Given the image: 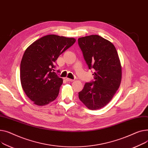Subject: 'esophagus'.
I'll return each mask as SVG.
<instances>
[{
    "instance_id": "obj_1",
    "label": "esophagus",
    "mask_w": 148,
    "mask_h": 148,
    "mask_svg": "<svg viewBox=\"0 0 148 148\" xmlns=\"http://www.w3.org/2000/svg\"><path fill=\"white\" fill-rule=\"evenodd\" d=\"M66 80L67 81H69V82H73L74 81V79H69V78H66Z\"/></svg>"
}]
</instances>
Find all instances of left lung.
<instances>
[{"label":"left lung","mask_w":148,"mask_h":148,"mask_svg":"<svg viewBox=\"0 0 148 148\" xmlns=\"http://www.w3.org/2000/svg\"><path fill=\"white\" fill-rule=\"evenodd\" d=\"M88 69H94V80L86 82L79 93L80 100L91 110L105 106L112 100L121 84L122 72L115 46L99 35L78 39Z\"/></svg>","instance_id":"obj_1"}]
</instances>
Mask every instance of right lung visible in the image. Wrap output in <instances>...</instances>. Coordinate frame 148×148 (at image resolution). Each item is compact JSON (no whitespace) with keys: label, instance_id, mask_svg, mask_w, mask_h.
Segmentation results:
<instances>
[{"label":"right lung","instance_id":"obj_1","mask_svg":"<svg viewBox=\"0 0 148 148\" xmlns=\"http://www.w3.org/2000/svg\"><path fill=\"white\" fill-rule=\"evenodd\" d=\"M75 41L74 38L49 34L34 42L25 51L20 64V80L25 94L35 105L44 106L57 97L63 79L53 72L54 64Z\"/></svg>","mask_w":148,"mask_h":148}]
</instances>
